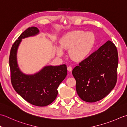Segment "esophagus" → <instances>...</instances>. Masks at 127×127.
Here are the masks:
<instances>
[{"label":"esophagus","mask_w":127,"mask_h":127,"mask_svg":"<svg viewBox=\"0 0 127 127\" xmlns=\"http://www.w3.org/2000/svg\"><path fill=\"white\" fill-rule=\"evenodd\" d=\"M67 69H68V71L69 72H71L72 71V67L71 66H69L67 67Z\"/></svg>","instance_id":"obj_1"}]
</instances>
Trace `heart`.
<instances>
[{"label": "heart", "instance_id": "heart-1", "mask_svg": "<svg viewBox=\"0 0 127 127\" xmlns=\"http://www.w3.org/2000/svg\"><path fill=\"white\" fill-rule=\"evenodd\" d=\"M95 37L90 32L75 30L67 33L60 40V46L56 48L57 55L62 56L63 49L68 50L70 58L76 61H81L87 58L93 48Z\"/></svg>", "mask_w": 127, "mask_h": 127}]
</instances>
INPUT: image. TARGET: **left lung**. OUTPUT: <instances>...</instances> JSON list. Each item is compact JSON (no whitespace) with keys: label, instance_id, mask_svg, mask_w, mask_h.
Here are the masks:
<instances>
[{"label":"left lung","instance_id":"left-lung-1","mask_svg":"<svg viewBox=\"0 0 127 127\" xmlns=\"http://www.w3.org/2000/svg\"><path fill=\"white\" fill-rule=\"evenodd\" d=\"M118 63L117 48L108 40L75 67L72 74L79 97L94 102L106 96L117 82Z\"/></svg>","mask_w":127,"mask_h":127}]
</instances>
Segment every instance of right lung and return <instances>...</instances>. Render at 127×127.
Masks as SVG:
<instances>
[{
  "label": "right lung",
  "instance_id": "add662e5",
  "mask_svg": "<svg viewBox=\"0 0 127 127\" xmlns=\"http://www.w3.org/2000/svg\"><path fill=\"white\" fill-rule=\"evenodd\" d=\"M39 30L31 27L26 30L11 49L9 65L13 87L26 101L37 106H46L52 103L58 94L59 84L66 77V64L46 66L34 74H26L21 71L17 61V52L22 39L37 35Z\"/></svg>",
  "mask_w": 127,
  "mask_h": 127
}]
</instances>
